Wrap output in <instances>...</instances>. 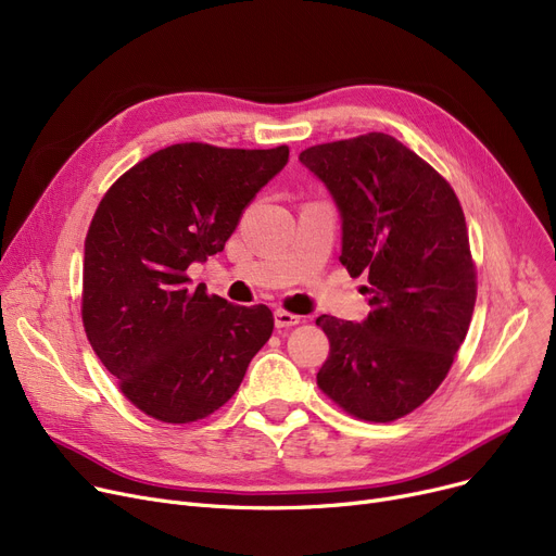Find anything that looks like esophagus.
Returning <instances> with one entry per match:
<instances>
[{"mask_svg": "<svg viewBox=\"0 0 556 556\" xmlns=\"http://www.w3.org/2000/svg\"><path fill=\"white\" fill-rule=\"evenodd\" d=\"M295 325H300V317L298 315L288 313V311H281V308L275 311V327L277 329H288V327H295Z\"/></svg>", "mask_w": 556, "mask_h": 556, "instance_id": "obj_1", "label": "esophagus"}]
</instances>
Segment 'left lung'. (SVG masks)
Listing matches in <instances>:
<instances>
[{"label":"left lung","mask_w":556,"mask_h":556,"mask_svg":"<svg viewBox=\"0 0 556 556\" xmlns=\"http://www.w3.org/2000/svg\"><path fill=\"white\" fill-rule=\"evenodd\" d=\"M300 162L342 220L340 263L365 275L363 323L319 315L329 358L317 386L365 421H394L446 378L476 306V268L451 185L399 139L369 132L319 143Z\"/></svg>","instance_id":"1"}]
</instances>
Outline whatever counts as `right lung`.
Here are the masks:
<instances>
[{
    "label": "right lung",
    "mask_w": 556,
    "mask_h": 556,
    "mask_svg": "<svg viewBox=\"0 0 556 556\" xmlns=\"http://www.w3.org/2000/svg\"><path fill=\"white\" fill-rule=\"evenodd\" d=\"M288 149L175 143L103 195L85 239L83 325L126 399L164 424L204 419L239 390L273 336L268 306L191 288L187 268L223 252Z\"/></svg>",
    "instance_id": "obj_1"
}]
</instances>
